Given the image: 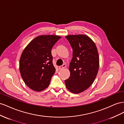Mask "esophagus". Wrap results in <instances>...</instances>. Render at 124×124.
I'll return each instance as SVG.
<instances>
[{
    "mask_svg": "<svg viewBox=\"0 0 124 124\" xmlns=\"http://www.w3.org/2000/svg\"><path fill=\"white\" fill-rule=\"evenodd\" d=\"M66 68V65H65V64H63L62 65L60 66L59 67V70H62V69H64V68Z\"/></svg>",
    "mask_w": 124,
    "mask_h": 124,
    "instance_id": "1",
    "label": "esophagus"
}]
</instances>
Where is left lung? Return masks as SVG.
<instances>
[{"label": "left lung", "mask_w": 124, "mask_h": 124, "mask_svg": "<svg viewBox=\"0 0 124 124\" xmlns=\"http://www.w3.org/2000/svg\"><path fill=\"white\" fill-rule=\"evenodd\" d=\"M73 49V58L70 63V76L65 80L68 89L79 93L88 89L97 76L99 57L96 46L85 35L66 36Z\"/></svg>", "instance_id": "8db88e82"}]
</instances>
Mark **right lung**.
<instances>
[{
  "label": "right lung",
  "mask_w": 124,
  "mask_h": 124,
  "mask_svg": "<svg viewBox=\"0 0 124 124\" xmlns=\"http://www.w3.org/2000/svg\"><path fill=\"white\" fill-rule=\"evenodd\" d=\"M60 38L57 35H40L24 49L20 60V72L24 83L31 89L41 91L50 84L55 72L51 49Z\"/></svg>",
  "instance_id": "add662e5"
}]
</instances>
